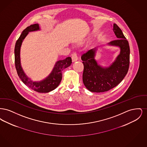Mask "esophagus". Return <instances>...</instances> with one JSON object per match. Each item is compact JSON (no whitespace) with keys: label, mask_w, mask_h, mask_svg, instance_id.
I'll list each match as a JSON object with an SVG mask.
<instances>
[{"label":"esophagus","mask_w":147,"mask_h":147,"mask_svg":"<svg viewBox=\"0 0 147 147\" xmlns=\"http://www.w3.org/2000/svg\"><path fill=\"white\" fill-rule=\"evenodd\" d=\"M71 59H72V61L73 62L78 61V56H77V54L76 53H74L73 54H72V55H71Z\"/></svg>","instance_id":"obj_1"}]
</instances>
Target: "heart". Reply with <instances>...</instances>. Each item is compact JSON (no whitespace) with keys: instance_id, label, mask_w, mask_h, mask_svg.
Listing matches in <instances>:
<instances>
[{"instance_id":"1","label":"heart","mask_w":147,"mask_h":147,"mask_svg":"<svg viewBox=\"0 0 147 147\" xmlns=\"http://www.w3.org/2000/svg\"><path fill=\"white\" fill-rule=\"evenodd\" d=\"M82 42H83V40H80L79 41H78V44H81V43H82Z\"/></svg>"}]
</instances>
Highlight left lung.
<instances>
[{
	"label": "left lung",
	"mask_w": 147,
	"mask_h": 147,
	"mask_svg": "<svg viewBox=\"0 0 147 147\" xmlns=\"http://www.w3.org/2000/svg\"><path fill=\"white\" fill-rule=\"evenodd\" d=\"M113 31L118 39L108 43L120 48V53L108 67L98 65L95 59L97 48L89 50L82 57L84 65L83 81L89 91L101 92L108 91L119 84L126 76L129 65L130 49L122 30L113 24Z\"/></svg>",
	"instance_id": "1"
}]
</instances>
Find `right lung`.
<instances>
[{
  "label": "right lung",
  "mask_w": 147,
  "mask_h": 147,
  "mask_svg": "<svg viewBox=\"0 0 147 147\" xmlns=\"http://www.w3.org/2000/svg\"><path fill=\"white\" fill-rule=\"evenodd\" d=\"M39 30V25L38 24H35L27 27L22 31L15 46V64L18 76L24 84L34 91L45 93L55 90L60 84L62 78V71L64 69L70 66L71 63V58L70 57H68L65 59L57 61L49 76L41 81L34 82L27 77L21 67L20 55L21 45L23 40L28 35L29 32Z\"/></svg>",
  "instance_id": "add662e5"
}]
</instances>
